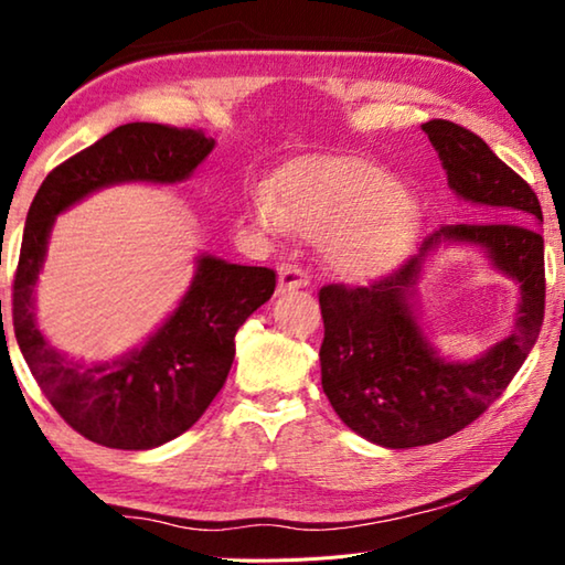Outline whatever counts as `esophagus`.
I'll use <instances>...</instances> for the list:
<instances>
[{"mask_svg":"<svg viewBox=\"0 0 565 565\" xmlns=\"http://www.w3.org/2000/svg\"><path fill=\"white\" fill-rule=\"evenodd\" d=\"M309 284V271L303 269L301 264L289 262L279 266V291H291V289H301V286Z\"/></svg>","mask_w":565,"mask_h":565,"instance_id":"1","label":"esophagus"}]
</instances>
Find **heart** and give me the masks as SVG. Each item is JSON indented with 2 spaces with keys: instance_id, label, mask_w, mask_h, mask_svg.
I'll return each mask as SVG.
<instances>
[{
  "instance_id": "1",
  "label": "heart",
  "mask_w": 565,
  "mask_h": 565,
  "mask_svg": "<svg viewBox=\"0 0 565 565\" xmlns=\"http://www.w3.org/2000/svg\"><path fill=\"white\" fill-rule=\"evenodd\" d=\"M264 226L296 232L331 244V259L349 276H369L394 259L406 244L414 214L401 184L363 161H317L296 169L269 194L256 199Z\"/></svg>"
}]
</instances>
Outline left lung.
Returning <instances> with one entry per match:
<instances>
[{
    "mask_svg": "<svg viewBox=\"0 0 565 565\" xmlns=\"http://www.w3.org/2000/svg\"><path fill=\"white\" fill-rule=\"evenodd\" d=\"M420 129L438 151L451 189L481 204L493 222L441 224L416 256L369 286L327 284L319 291L323 394L351 431L388 448L438 444L473 424L523 366L546 311L543 236L531 226L543 222L535 191L461 124L431 119ZM438 237L483 245L522 284L516 331L468 364L435 356L405 299Z\"/></svg>",
    "mask_w": 565,
    "mask_h": 565,
    "instance_id": "left-lung-1",
    "label": "left lung"
}]
</instances>
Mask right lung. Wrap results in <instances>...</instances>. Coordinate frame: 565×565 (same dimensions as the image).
I'll list each match as a JSON object with an SVG mask.
<instances>
[{
  "mask_svg": "<svg viewBox=\"0 0 565 565\" xmlns=\"http://www.w3.org/2000/svg\"><path fill=\"white\" fill-rule=\"evenodd\" d=\"M212 149L214 139L202 129L124 124L54 167L26 214L12 284L14 337L56 414L94 444L145 451L194 426L224 386L238 327L271 299L276 271L204 256L184 301L145 349L82 366L56 353L34 323V281L54 216L117 181L186 179Z\"/></svg>",
  "mask_w": 565,
  "mask_h": 565,
  "instance_id": "obj_1",
  "label": "right lung"
}]
</instances>
